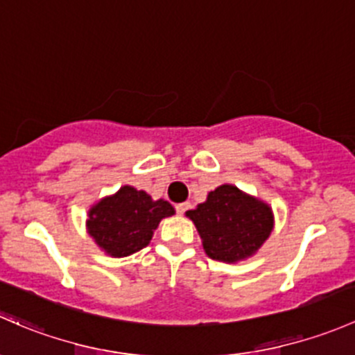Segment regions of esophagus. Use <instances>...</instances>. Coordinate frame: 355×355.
I'll list each match as a JSON object with an SVG mask.
<instances>
[{
	"mask_svg": "<svg viewBox=\"0 0 355 355\" xmlns=\"http://www.w3.org/2000/svg\"><path fill=\"white\" fill-rule=\"evenodd\" d=\"M189 208H191V205L189 203H179V205H176V211L179 215H184L186 211L189 210Z\"/></svg>",
	"mask_w": 355,
	"mask_h": 355,
	"instance_id": "esophagus-1",
	"label": "esophagus"
}]
</instances>
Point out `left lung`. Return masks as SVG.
I'll use <instances>...</instances> for the list:
<instances>
[{"mask_svg": "<svg viewBox=\"0 0 355 355\" xmlns=\"http://www.w3.org/2000/svg\"><path fill=\"white\" fill-rule=\"evenodd\" d=\"M195 222L203 250L211 259L234 263L254 254L268 239L273 215L268 205L231 184L208 193L205 203L186 211Z\"/></svg>", "mask_w": 355, "mask_h": 355, "instance_id": "left-lung-1", "label": "left lung"}]
</instances>
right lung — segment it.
Segmentation results:
<instances>
[{"label": "right lung", "mask_w": 355, "mask_h": 355, "mask_svg": "<svg viewBox=\"0 0 355 355\" xmlns=\"http://www.w3.org/2000/svg\"><path fill=\"white\" fill-rule=\"evenodd\" d=\"M171 215L174 208L169 202H153L145 191L123 186L92 207L87 227L105 253L121 258L147 246L159 222Z\"/></svg>", "instance_id": "1"}]
</instances>
